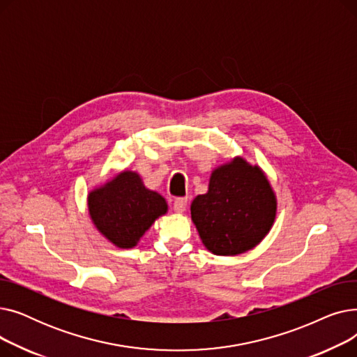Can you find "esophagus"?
<instances>
[{
	"instance_id": "1",
	"label": "esophagus",
	"mask_w": 357,
	"mask_h": 357,
	"mask_svg": "<svg viewBox=\"0 0 357 357\" xmlns=\"http://www.w3.org/2000/svg\"><path fill=\"white\" fill-rule=\"evenodd\" d=\"M186 205H188V198H183V197L176 198L174 201V210H175V213H178V214L183 213L185 208H186Z\"/></svg>"
}]
</instances>
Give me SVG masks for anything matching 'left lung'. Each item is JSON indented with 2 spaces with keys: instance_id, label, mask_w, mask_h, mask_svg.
Here are the masks:
<instances>
[{
  "instance_id": "left-lung-1",
  "label": "left lung",
  "mask_w": 357,
  "mask_h": 357,
  "mask_svg": "<svg viewBox=\"0 0 357 357\" xmlns=\"http://www.w3.org/2000/svg\"><path fill=\"white\" fill-rule=\"evenodd\" d=\"M276 199L257 166L234 159L213 172L208 192L191 204L199 237L214 255H240L255 248L271 230Z\"/></svg>"
}]
</instances>
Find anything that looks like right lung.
Wrapping results in <instances>:
<instances>
[{
	"label": "right lung",
	"mask_w": 357,
	"mask_h": 357,
	"mask_svg": "<svg viewBox=\"0 0 357 357\" xmlns=\"http://www.w3.org/2000/svg\"><path fill=\"white\" fill-rule=\"evenodd\" d=\"M89 214L97 229L116 246L130 249L167 210L158 192L144 188L135 172H121L88 197Z\"/></svg>",
	"instance_id": "obj_1"
}]
</instances>
